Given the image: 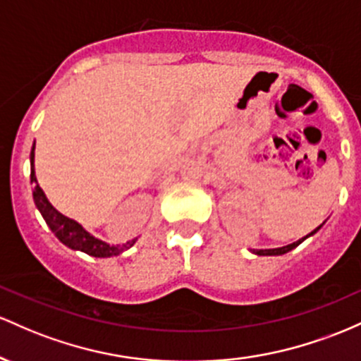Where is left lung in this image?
Returning <instances> with one entry per match:
<instances>
[{
	"label": "left lung",
	"mask_w": 361,
	"mask_h": 361,
	"mask_svg": "<svg viewBox=\"0 0 361 361\" xmlns=\"http://www.w3.org/2000/svg\"><path fill=\"white\" fill-rule=\"evenodd\" d=\"M322 226V225H321ZM321 226H317V228L314 230V232H310L309 235H305V237L303 238H300V240H297V242H293V244H290V245H285V247H278V249H259V250H252L254 254H257V256H281V254H286V252H290L291 249H295V247L297 245H300L303 240H305V238H309L310 235H314L315 232H317L319 228H321Z\"/></svg>",
	"instance_id": "left-lung-1"
}]
</instances>
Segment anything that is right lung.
Instances as JSON below:
<instances>
[{
    "mask_svg": "<svg viewBox=\"0 0 361 361\" xmlns=\"http://www.w3.org/2000/svg\"><path fill=\"white\" fill-rule=\"evenodd\" d=\"M34 149L35 143L30 152V182L35 184L34 191H32V194H34V202L35 206H37L40 214H42L44 220H46L47 226L52 230V233H54L64 245L70 247L73 250H82V252L93 257H112L119 256L121 252H124L129 247L136 244L137 238H133V240H129L123 245H109L107 242L99 240V238H95L93 235L88 233L78 221L61 214L58 209L51 204L49 200L46 197V194H44L40 185L37 184V177H35L34 170Z\"/></svg>",
    "mask_w": 361,
    "mask_h": 361,
    "instance_id": "1",
    "label": "right lung"
}]
</instances>
